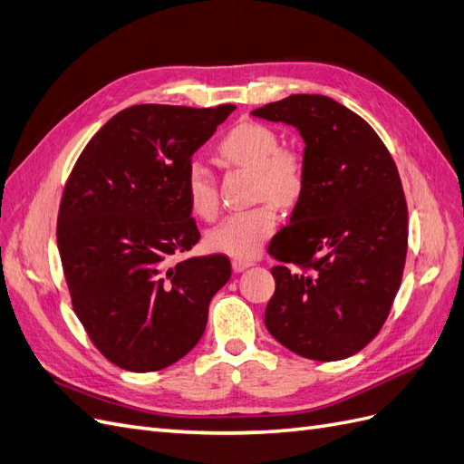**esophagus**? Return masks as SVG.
Listing matches in <instances>:
<instances>
[{
	"label": "esophagus",
	"mask_w": 464,
	"mask_h": 464,
	"mask_svg": "<svg viewBox=\"0 0 464 464\" xmlns=\"http://www.w3.org/2000/svg\"><path fill=\"white\" fill-rule=\"evenodd\" d=\"M251 265H254V261H249V259H232L234 273H242V271L249 269Z\"/></svg>",
	"instance_id": "1"
}]
</instances>
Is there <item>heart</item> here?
I'll list each match as a JSON object with an SVG mask.
<instances>
[{
	"label": "heart",
	"mask_w": 464,
	"mask_h": 464,
	"mask_svg": "<svg viewBox=\"0 0 464 464\" xmlns=\"http://www.w3.org/2000/svg\"><path fill=\"white\" fill-rule=\"evenodd\" d=\"M278 145L276 131L257 121L237 123L220 139V157L228 164L256 170V199L265 201L228 215L207 232V246L217 254L236 259L256 257L275 232L278 218L275 203L290 207L300 199L305 186L304 154ZM186 193L195 215L207 220L217 215V181L199 162L188 166Z\"/></svg>",
	"instance_id": "obj_1"
}]
</instances>
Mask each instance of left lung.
<instances>
[{"mask_svg":"<svg viewBox=\"0 0 464 464\" xmlns=\"http://www.w3.org/2000/svg\"><path fill=\"white\" fill-rule=\"evenodd\" d=\"M251 114L294 125L305 186L290 224L269 244L275 294L265 325L298 356H353L383 327L409 246L397 164L372 125L321 94H290Z\"/></svg>","mask_w":464,"mask_h":464,"instance_id":"left-lung-1","label":"left lung"}]
</instances>
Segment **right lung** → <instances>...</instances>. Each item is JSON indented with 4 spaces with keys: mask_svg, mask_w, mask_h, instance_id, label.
<instances>
[{
    "mask_svg": "<svg viewBox=\"0 0 464 464\" xmlns=\"http://www.w3.org/2000/svg\"><path fill=\"white\" fill-rule=\"evenodd\" d=\"M236 110L137 104L82 149L58 213V249L73 310L118 368L157 372L199 343L227 256L176 254L199 242L186 193L193 152Z\"/></svg>",
    "mask_w": 464,
    "mask_h": 464,
    "instance_id": "add662e5",
    "label": "right lung"
}]
</instances>
